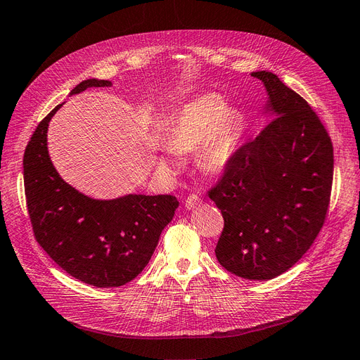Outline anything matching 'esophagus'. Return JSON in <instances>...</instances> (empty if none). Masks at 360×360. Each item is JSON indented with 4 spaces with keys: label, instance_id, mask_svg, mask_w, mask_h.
<instances>
[{
    "label": "esophagus",
    "instance_id": "esophagus-1",
    "mask_svg": "<svg viewBox=\"0 0 360 360\" xmlns=\"http://www.w3.org/2000/svg\"><path fill=\"white\" fill-rule=\"evenodd\" d=\"M200 202H202V200H200V198L198 195L192 193V195L188 196V199L184 200V207H186V210H195V208H198L200 205Z\"/></svg>",
    "mask_w": 360,
    "mask_h": 360
}]
</instances>
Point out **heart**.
Instances as JSON below:
<instances>
[{"mask_svg":"<svg viewBox=\"0 0 360 360\" xmlns=\"http://www.w3.org/2000/svg\"><path fill=\"white\" fill-rule=\"evenodd\" d=\"M243 127V117L238 110L229 109L223 96L208 93L171 113L164 139L174 152H189L200 146V165L210 172H220L236 158ZM161 165L172 167L174 161L162 160Z\"/></svg>","mask_w":360,"mask_h":360,"instance_id":"obj_1","label":"heart"}]
</instances>
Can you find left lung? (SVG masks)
Wrapping results in <instances>:
<instances>
[{
    "label": "left lung",
    "instance_id": "1",
    "mask_svg": "<svg viewBox=\"0 0 360 360\" xmlns=\"http://www.w3.org/2000/svg\"><path fill=\"white\" fill-rule=\"evenodd\" d=\"M270 122L208 192L224 219L219 263L250 281L291 269L321 232L329 207L334 149L318 115L271 72L258 70Z\"/></svg>",
    "mask_w": 360,
    "mask_h": 360
}]
</instances>
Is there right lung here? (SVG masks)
<instances>
[{"label": "right lung", "instance_id": "add662e5", "mask_svg": "<svg viewBox=\"0 0 360 360\" xmlns=\"http://www.w3.org/2000/svg\"><path fill=\"white\" fill-rule=\"evenodd\" d=\"M110 85L85 79L70 94ZM62 105L38 124L23 155L26 205L35 239L75 279L97 288L125 285L149 263L179 200L172 195L134 193L102 200L72 188L53 167L47 148L49 122Z\"/></svg>", "mask_w": 360, "mask_h": 360}]
</instances>
